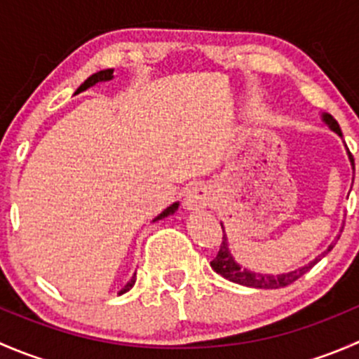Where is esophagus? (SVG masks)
Instances as JSON below:
<instances>
[{
    "mask_svg": "<svg viewBox=\"0 0 359 359\" xmlns=\"http://www.w3.org/2000/svg\"><path fill=\"white\" fill-rule=\"evenodd\" d=\"M212 203V187L208 184H193L189 189L186 191V198H184V206L187 210H203Z\"/></svg>",
    "mask_w": 359,
    "mask_h": 359,
    "instance_id": "esophagus-1",
    "label": "esophagus"
}]
</instances>
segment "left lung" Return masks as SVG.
<instances>
[{"mask_svg":"<svg viewBox=\"0 0 359 359\" xmlns=\"http://www.w3.org/2000/svg\"><path fill=\"white\" fill-rule=\"evenodd\" d=\"M321 119H323V123L332 130V132L337 133V135L342 139V132H340L339 123H337L335 119L328 114V112H323V114H321ZM346 151H347V158H349V163H351V168H353V173H354L353 154L349 153V149H347V147H346ZM353 180H354V177H353ZM220 226H222V222H220ZM222 231H224V226H222ZM339 236H337V240H339ZM334 245L335 243H332L330 247L325 250V252H321L316 259H313L309 264L299 267V269H293V271H288V273H281V274H266V273H255V271H250V269H247V267H241L240 264L234 260V255L231 253V248H229V240H227V234H226V231H224L220 250H219V253H217L215 259L210 262V266H212V269L215 271L217 274H220V276L226 278V280L233 281V283L243 285V287H250V288H264V290H271V288L287 287V285H290L295 280H299V278L302 276V274H306L307 271L314 266V264L320 262V260L323 259V257L327 255L332 248H334Z\"/></svg>","mask_w":359,"mask_h":359,"instance_id":"obj_1","label":"left lung"}]
</instances>
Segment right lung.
<instances>
[{
  "label": "right lung",
  "mask_w": 359,
  "mask_h": 359,
  "mask_svg": "<svg viewBox=\"0 0 359 359\" xmlns=\"http://www.w3.org/2000/svg\"><path fill=\"white\" fill-rule=\"evenodd\" d=\"M112 72H114V69H104V71H99V72H95V74H92V76H90L88 79H85V83H81V85H79V88L76 90V92H74V95H78V93L85 92V90H88L90 86L97 85V83H102V81H111V79L114 78V74H112ZM179 205H180V203H179V201H175V203H172V205H170V206H166V208L163 210V212L159 213L158 217H154V219H153V222H156V220H161V219H165V217H168V215H173V213H175L177 210H179ZM135 280H137V273H133V276L130 278V281H128V283H126L125 287H123L121 290H119V295H123V293H126V292H128L130 288H132L133 285H135Z\"/></svg>",
  "instance_id": "add662e5"
}]
</instances>
